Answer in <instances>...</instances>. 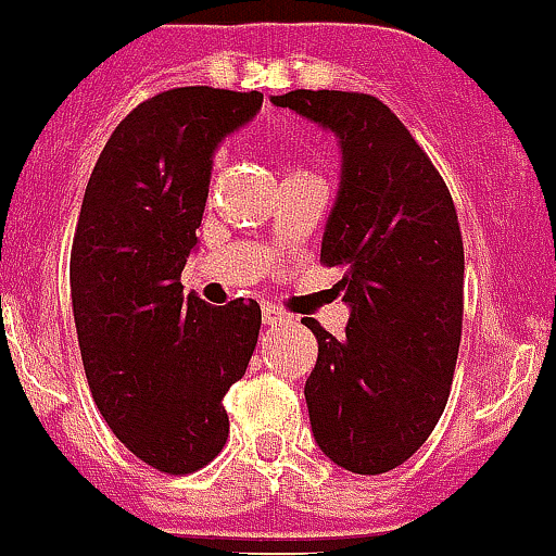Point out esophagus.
I'll list each match as a JSON object with an SVG mask.
<instances>
[{
	"label": "esophagus",
	"mask_w": 556,
	"mask_h": 556,
	"mask_svg": "<svg viewBox=\"0 0 556 556\" xmlns=\"http://www.w3.org/2000/svg\"><path fill=\"white\" fill-rule=\"evenodd\" d=\"M262 320L264 326H278V323H287L289 320V314L283 312V308L273 306V303H267V306L262 308Z\"/></svg>",
	"instance_id": "obj_1"
}]
</instances>
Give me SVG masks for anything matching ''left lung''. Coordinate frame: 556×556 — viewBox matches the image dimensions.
Returning a JSON list of instances; mask_svg holds the SVG:
<instances>
[{"instance_id":"obj_1","label":"left lung","mask_w":556,"mask_h":556,"mask_svg":"<svg viewBox=\"0 0 556 556\" xmlns=\"http://www.w3.org/2000/svg\"><path fill=\"white\" fill-rule=\"evenodd\" d=\"M328 127L342 147V184L320 262L342 269L345 337L317 320L306 378L312 431L351 473L404 465L429 440L454 381L462 339L465 250L443 175L381 100L356 91L273 97Z\"/></svg>"}]
</instances>
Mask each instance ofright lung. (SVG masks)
<instances>
[{"instance_id":"add662e5","label":"right lung","mask_w":556,"mask_h":556,"mask_svg":"<svg viewBox=\"0 0 556 556\" xmlns=\"http://www.w3.org/2000/svg\"><path fill=\"white\" fill-rule=\"evenodd\" d=\"M258 91L186 86L132 108L83 194L68 283L94 404L130 454L194 473L228 440L225 392L258 342L255 301L184 294L219 141L262 108Z\"/></svg>"}]
</instances>
